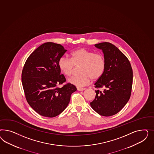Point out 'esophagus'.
Returning <instances> with one entry per match:
<instances>
[{
  "label": "esophagus",
  "mask_w": 154,
  "mask_h": 154,
  "mask_svg": "<svg viewBox=\"0 0 154 154\" xmlns=\"http://www.w3.org/2000/svg\"><path fill=\"white\" fill-rule=\"evenodd\" d=\"M77 90H79V91H83L85 90V88H77Z\"/></svg>",
  "instance_id": "obj_1"
}]
</instances>
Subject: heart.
<instances>
[{
	"mask_svg": "<svg viewBox=\"0 0 154 154\" xmlns=\"http://www.w3.org/2000/svg\"><path fill=\"white\" fill-rule=\"evenodd\" d=\"M58 64L61 71L68 77L73 74L75 66H80L81 75L70 78L69 81L77 86L82 87L89 84L91 79L97 81L102 76L106 69V61L100 53L80 48L72 52L71 59L61 57Z\"/></svg>",
	"mask_w": 154,
	"mask_h": 154,
	"instance_id": "heart-1",
	"label": "heart"
}]
</instances>
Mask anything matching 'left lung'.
Masks as SVG:
<instances>
[{
  "mask_svg": "<svg viewBox=\"0 0 154 154\" xmlns=\"http://www.w3.org/2000/svg\"><path fill=\"white\" fill-rule=\"evenodd\" d=\"M102 49L106 61V69L95 85L96 96L90 106L103 116H111L120 111L131 97L133 70L128 59L109 42L95 45ZM100 88L105 89L101 91Z\"/></svg>",
  "mask_w": 154,
  "mask_h": 154,
  "instance_id": "obj_1",
  "label": "left lung"
}]
</instances>
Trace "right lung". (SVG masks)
Returning a JSON list of instances; mask_svg holds the SVG:
<instances>
[{"label": "right lung", "instance_id": "right-lung-1", "mask_svg": "<svg viewBox=\"0 0 154 154\" xmlns=\"http://www.w3.org/2000/svg\"><path fill=\"white\" fill-rule=\"evenodd\" d=\"M66 50L60 44L47 42L30 55L21 75L25 98L33 109L42 116L54 117L60 114L77 90L61 75L59 60Z\"/></svg>", "mask_w": 154, "mask_h": 154}]
</instances>
